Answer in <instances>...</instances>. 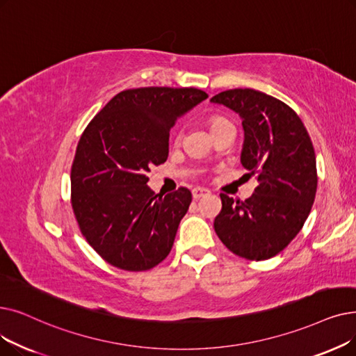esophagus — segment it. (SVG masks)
I'll use <instances>...</instances> for the list:
<instances>
[{
	"mask_svg": "<svg viewBox=\"0 0 356 356\" xmlns=\"http://www.w3.org/2000/svg\"><path fill=\"white\" fill-rule=\"evenodd\" d=\"M192 195H193L195 199H199V197H202L205 195H209V191L205 189V188H193Z\"/></svg>",
	"mask_w": 356,
	"mask_h": 356,
	"instance_id": "obj_1",
	"label": "esophagus"
}]
</instances>
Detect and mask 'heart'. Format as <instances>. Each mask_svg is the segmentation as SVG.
<instances>
[{
	"label": "heart",
	"instance_id": "obj_1",
	"mask_svg": "<svg viewBox=\"0 0 356 356\" xmlns=\"http://www.w3.org/2000/svg\"><path fill=\"white\" fill-rule=\"evenodd\" d=\"M224 122H228V120H225V119H222V118H213V119H211V122H209V127H211V129H212V128H215V127L221 125V123H224Z\"/></svg>",
	"mask_w": 356,
	"mask_h": 356
}]
</instances>
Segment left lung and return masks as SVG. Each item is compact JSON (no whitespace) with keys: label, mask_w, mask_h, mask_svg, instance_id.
<instances>
[{"label":"left lung","mask_w":356,"mask_h":356,"mask_svg":"<svg viewBox=\"0 0 356 356\" xmlns=\"http://www.w3.org/2000/svg\"><path fill=\"white\" fill-rule=\"evenodd\" d=\"M211 102L243 119L241 164L259 181L245 200L220 195L215 233L240 257L270 259L296 238L314 204L317 168L310 135L288 104L261 91L227 90Z\"/></svg>","instance_id":"obj_1"}]
</instances>
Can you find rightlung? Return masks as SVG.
Here are the masks:
<instances>
[{
    "mask_svg": "<svg viewBox=\"0 0 356 356\" xmlns=\"http://www.w3.org/2000/svg\"><path fill=\"white\" fill-rule=\"evenodd\" d=\"M207 97L192 87L125 90L84 129L71 167V204L81 234L107 264L148 270L172 250L192 193L156 195L147 173L167 160L177 119Z\"/></svg>",
    "mask_w": 356,
    "mask_h": 356,
    "instance_id": "right-lung-1",
    "label": "right lung"
}]
</instances>
